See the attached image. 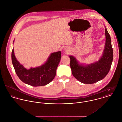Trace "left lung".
Instances as JSON below:
<instances>
[{
  "instance_id": "1",
  "label": "left lung",
  "mask_w": 122,
  "mask_h": 122,
  "mask_svg": "<svg viewBox=\"0 0 122 122\" xmlns=\"http://www.w3.org/2000/svg\"><path fill=\"white\" fill-rule=\"evenodd\" d=\"M106 43L102 56L97 62L90 65H80L73 56H70V67L73 76L84 84H93L104 79L108 73L113 58L110 36L105 28Z\"/></svg>"
}]
</instances>
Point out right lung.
<instances>
[{"mask_svg":"<svg viewBox=\"0 0 122 122\" xmlns=\"http://www.w3.org/2000/svg\"><path fill=\"white\" fill-rule=\"evenodd\" d=\"M61 57V51L52 53L41 66L27 70L17 60L14 49L12 52V63L17 76L22 82L33 86H45L54 79Z\"/></svg>","mask_w":122,"mask_h":122,"instance_id":"1","label":"right lung"}]
</instances>
